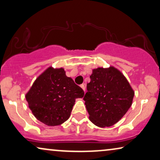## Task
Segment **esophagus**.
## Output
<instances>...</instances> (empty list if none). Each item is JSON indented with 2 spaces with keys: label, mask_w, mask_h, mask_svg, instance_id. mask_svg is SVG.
<instances>
[{
  "label": "esophagus",
  "mask_w": 160,
  "mask_h": 160,
  "mask_svg": "<svg viewBox=\"0 0 160 160\" xmlns=\"http://www.w3.org/2000/svg\"><path fill=\"white\" fill-rule=\"evenodd\" d=\"M80 87H82L83 90H84V91L85 92V86H84V84H81V85H80Z\"/></svg>",
  "instance_id": "esophagus-1"
}]
</instances>
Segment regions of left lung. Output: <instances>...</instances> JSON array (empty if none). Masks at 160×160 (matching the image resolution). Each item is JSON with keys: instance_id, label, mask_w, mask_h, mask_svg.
Wrapping results in <instances>:
<instances>
[{"instance_id": "left-lung-1", "label": "left lung", "mask_w": 160, "mask_h": 160, "mask_svg": "<svg viewBox=\"0 0 160 160\" xmlns=\"http://www.w3.org/2000/svg\"><path fill=\"white\" fill-rule=\"evenodd\" d=\"M84 97L89 119L100 128L111 127L124 117L135 92L121 71L113 66L92 70Z\"/></svg>"}]
</instances>
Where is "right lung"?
I'll return each mask as SVG.
<instances>
[{"label":"right lung","mask_w":160,"mask_h":160,"mask_svg":"<svg viewBox=\"0 0 160 160\" xmlns=\"http://www.w3.org/2000/svg\"><path fill=\"white\" fill-rule=\"evenodd\" d=\"M84 95L62 68L49 67L36 78L25 98L37 119L48 126H57L69 119L75 100Z\"/></svg>","instance_id":"1"}]
</instances>
